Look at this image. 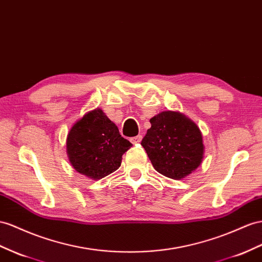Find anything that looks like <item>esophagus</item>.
Here are the masks:
<instances>
[{"instance_id": "1", "label": "esophagus", "mask_w": 262, "mask_h": 262, "mask_svg": "<svg viewBox=\"0 0 262 262\" xmlns=\"http://www.w3.org/2000/svg\"><path fill=\"white\" fill-rule=\"evenodd\" d=\"M142 139H143V136H142V135H137V136H135V137H132V138H130V142H132L133 144H137V143H139Z\"/></svg>"}]
</instances>
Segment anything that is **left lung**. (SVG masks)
Returning <instances> with one entry per match:
<instances>
[{
  "label": "left lung",
  "instance_id": "left-lung-1",
  "mask_svg": "<svg viewBox=\"0 0 262 262\" xmlns=\"http://www.w3.org/2000/svg\"><path fill=\"white\" fill-rule=\"evenodd\" d=\"M151 127L142 140L150 162L159 173L180 180L200 166L205 146L196 123L183 113L165 111L150 118Z\"/></svg>",
  "mask_w": 262,
  "mask_h": 262
}]
</instances>
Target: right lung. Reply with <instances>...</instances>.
Instances as JSON below:
<instances>
[{"instance_id": "obj_1", "label": "right lung", "mask_w": 262, "mask_h": 262, "mask_svg": "<svg viewBox=\"0 0 262 262\" xmlns=\"http://www.w3.org/2000/svg\"><path fill=\"white\" fill-rule=\"evenodd\" d=\"M132 146L98 107L78 119L66 138V152L73 168L93 180L117 170L123 154Z\"/></svg>"}]
</instances>
